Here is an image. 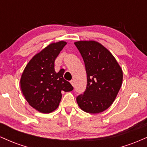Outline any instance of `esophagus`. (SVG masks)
<instances>
[{
	"instance_id": "1",
	"label": "esophagus",
	"mask_w": 147,
	"mask_h": 147,
	"mask_svg": "<svg viewBox=\"0 0 147 147\" xmlns=\"http://www.w3.org/2000/svg\"><path fill=\"white\" fill-rule=\"evenodd\" d=\"M70 84H72V86H75V81L71 80V81H70Z\"/></svg>"
}]
</instances>
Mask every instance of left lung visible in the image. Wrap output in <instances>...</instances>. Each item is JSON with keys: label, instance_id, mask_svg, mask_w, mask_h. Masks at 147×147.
<instances>
[{"label": "left lung", "instance_id": "left-lung-1", "mask_svg": "<svg viewBox=\"0 0 147 147\" xmlns=\"http://www.w3.org/2000/svg\"><path fill=\"white\" fill-rule=\"evenodd\" d=\"M85 64L86 89L77 97L82 110L99 113L110 107L122 84L123 72L115 57L101 43L95 41L75 43Z\"/></svg>", "mask_w": 147, "mask_h": 147}]
</instances>
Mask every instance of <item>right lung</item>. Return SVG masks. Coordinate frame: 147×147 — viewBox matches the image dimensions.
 <instances>
[{
	"instance_id": "1",
	"label": "right lung",
	"mask_w": 147,
	"mask_h": 147,
	"mask_svg": "<svg viewBox=\"0 0 147 147\" xmlns=\"http://www.w3.org/2000/svg\"><path fill=\"white\" fill-rule=\"evenodd\" d=\"M66 42L52 43L32 57L21 75V88L25 99L34 109L50 113L58 108L61 92L73 87L63 79V69L55 70V61Z\"/></svg>"
}]
</instances>
